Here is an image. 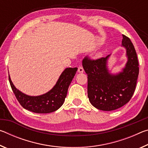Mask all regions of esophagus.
<instances>
[{
  "label": "esophagus",
  "instance_id": "obj_1",
  "mask_svg": "<svg viewBox=\"0 0 148 148\" xmlns=\"http://www.w3.org/2000/svg\"><path fill=\"white\" fill-rule=\"evenodd\" d=\"M84 71V70L83 69V67H82V66H79L78 67V69H77V72H79V73H83Z\"/></svg>",
  "mask_w": 148,
  "mask_h": 148
}]
</instances>
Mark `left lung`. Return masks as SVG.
I'll return each mask as SVG.
<instances>
[{
  "instance_id": "8db88e82",
  "label": "left lung",
  "mask_w": 148,
  "mask_h": 148,
  "mask_svg": "<svg viewBox=\"0 0 148 148\" xmlns=\"http://www.w3.org/2000/svg\"><path fill=\"white\" fill-rule=\"evenodd\" d=\"M121 47L126 50L127 61L122 71L114 74L108 69L106 57L82 61L87 74V93L91 104L103 111H112L126 104L134 92L139 73L136 50L128 37L123 34Z\"/></svg>"
}]
</instances>
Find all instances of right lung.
<instances>
[{
    "label": "right lung",
    "instance_id": "add662e5",
    "mask_svg": "<svg viewBox=\"0 0 148 148\" xmlns=\"http://www.w3.org/2000/svg\"><path fill=\"white\" fill-rule=\"evenodd\" d=\"M77 68H66L60 75L53 88L38 96H30L20 91L12 83L10 84L17 101L25 109L38 114H47L56 111L63 104L69 87L76 73Z\"/></svg>",
    "mask_w": 148,
    "mask_h": 148
}]
</instances>
